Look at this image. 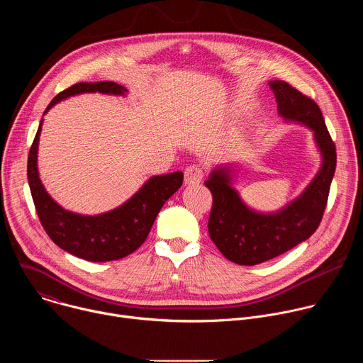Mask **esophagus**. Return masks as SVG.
I'll list each match as a JSON object with an SVG mask.
<instances>
[{
	"label": "esophagus",
	"mask_w": 363,
	"mask_h": 363,
	"mask_svg": "<svg viewBox=\"0 0 363 363\" xmlns=\"http://www.w3.org/2000/svg\"><path fill=\"white\" fill-rule=\"evenodd\" d=\"M203 171L199 165H189L185 169V184L186 185H198L202 181Z\"/></svg>",
	"instance_id": "1"
}]
</instances>
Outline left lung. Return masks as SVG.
Returning a JSON list of instances; mask_svg holds the SVG:
<instances>
[{
  "label": "left lung",
  "mask_w": 363,
  "mask_h": 363,
  "mask_svg": "<svg viewBox=\"0 0 363 363\" xmlns=\"http://www.w3.org/2000/svg\"><path fill=\"white\" fill-rule=\"evenodd\" d=\"M279 115L307 126L322 155L313 181L276 213H258L233 188V167L216 168L203 184L213 194L208 234L221 254L240 266H255L289 251L312 235L323 217L336 169V146L316 101L283 80L269 82Z\"/></svg>",
  "instance_id": "left-lung-1"
}]
</instances>
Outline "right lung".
<instances>
[{
  "instance_id": "right-lung-1",
  "label": "right lung",
  "mask_w": 363,
  "mask_h": 363,
  "mask_svg": "<svg viewBox=\"0 0 363 363\" xmlns=\"http://www.w3.org/2000/svg\"><path fill=\"white\" fill-rule=\"evenodd\" d=\"M125 96L126 89L115 82L76 83L50 101L44 115L56 103L82 93ZM43 119L30 147L27 177L40 223L48 237L62 250L93 263L119 260L146 240L164 203L181 188V171L149 178L142 188L118 208L99 216H82L67 211L51 198L41 184L37 169V150Z\"/></svg>"
}]
</instances>
